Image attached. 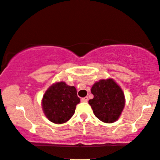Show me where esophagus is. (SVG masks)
<instances>
[{"label": "esophagus", "instance_id": "obj_1", "mask_svg": "<svg viewBox=\"0 0 160 160\" xmlns=\"http://www.w3.org/2000/svg\"><path fill=\"white\" fill-rule=\"evenodd\" d=\"M88 96H85V97H83L81 99L82 102H88Z\"/></svg>", "mask_w": 160, "mask_h": 160}]
</instances>
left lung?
I'll return each instance as SVG.
<instances>
[{
    "label": "left lung",
    "mask_w": 160,
    "mask_h": 160,
    "mask_svg": "<svg viewBox=\"0 0 160 160\" xmlns=\"http://www.w3.org/2000/svg\"><path fill=\"white\" fill-rule=\"evenodd\" d=\"M91 92L94 97L88 103L95 116L103 123L118 120L125 106L124 93L120 86L112 78L102 79L93 84Z\"/></svg>",
    "instance_id": "obj_1"
}]
</instances>
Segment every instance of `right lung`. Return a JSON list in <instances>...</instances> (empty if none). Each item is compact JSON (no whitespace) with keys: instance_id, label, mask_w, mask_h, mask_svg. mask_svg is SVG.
I'll list each match as a JSON object with an SVG mask.
<instances>
[{"instance_id":"add662e5","label":"right lung","mask_w":160,"mask_h":160,"mask_svg":"<svg viewBox=\"0 0 160 160\" xmlns=\"http://www.w3.org/2000/svg\"><path fill=\"white\" fill-rule=\"evenodd\" d=\"M77 89L64 81L56 82L44 92L41 101L46 118L57 124L68 121L80 103Z\"/></svg>"}]
</instances>
